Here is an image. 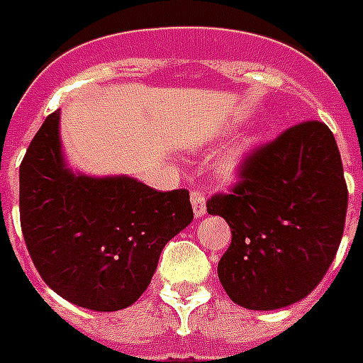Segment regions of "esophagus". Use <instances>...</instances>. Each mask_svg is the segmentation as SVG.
I'll return each mask as SVG.
<instances>
[{
	"label": "esophagus",
	"mask_w": 363,
	"mask_h": 363,
	"mask_svg": "<svg viewBox=\"0 0 363 363\" xmlns=\"http://www.w3.org/2000/svg\"><path fill=\"white\" fill-rule=\"evenodd\" d=\"M190 199H192L194 216H196V218H201V216L205 215V211H207V199H205V194L199 192V190H194Z\"/></svg>",
	"instance_id": "obj_1"
}]
</instances>
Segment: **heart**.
Segmentation results:
<instances>
[{
    "instance_id": "1",
    "label": "heart",
    "mask_w": 363,
    "mask_h": 363,
    "mask_svg": "<svg viewBox=\"0 0 363 363\" xmlns=\"http://www.w3.org/2000/svg\"><path fill=\"white\" fill-rule=\"evenodd\" d=\"M254 145H256V139H254V137H242V139H239V141L224 154V158L220 160L222 173L228 177L238 175L239 169L242 167V164L247 162L248 154L252 152Z\"/></svg>"
}]
</instances>
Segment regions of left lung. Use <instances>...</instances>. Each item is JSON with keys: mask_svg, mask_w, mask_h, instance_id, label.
I'll return each mask as SVG.
<instances>
[{"mask_svg": "<svg viewBox=\"0 0 363 363\" xmlns=\"http://www.w3.org/2000/svg\"><path fill=\"white\" fill-rule=\"evenodd\" d=\"M349 192L335 137L316 121L292 125L256 148L233 192L207 213L232 228L218 279L233 303L275 311L309 296L343 238Z\"/></svg>", "mask_w": 363, "mask_h": 363, "instance_id": "1", "label": "left lung"}]
</instances>
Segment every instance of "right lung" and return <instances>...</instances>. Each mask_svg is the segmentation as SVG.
Returning <instances> with one entry per match:
<instances>
[{
    "instance_id": "1",
    "label": "right lung",
    "mask_w": 363,
    "mask_h": 363,
    "mask_svg": "<svg viewBox=\"0 0 363 363\" xmlns=\"http://www.w3.org/2000/svg\"><path fill=\"white\" fill-rule=\"evenodd\" d=\"M188 190L73 171L47 116L20 165V224L39 275L71 303L121 311L150 284L162 248L192 222Z\"/></svg>"
}]
</instances>
